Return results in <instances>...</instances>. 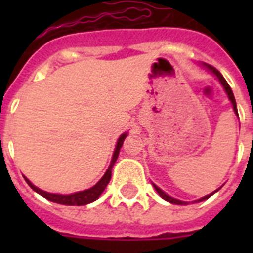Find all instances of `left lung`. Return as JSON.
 I'll return each mask as SVG.
<instances>
[{
  "label": "left lung",
  "mask_w": 253,
  "mask_h": 253,
  "mask_svg": "<svg viewBox=\"0 0 253 253\" xmlns=\"http://www.w3.org/2000/svg\"><path fill=\"white\" fill-rule=\"evenodd\" d=\"M208 68L210 69V71H211V72L214 73V75H215L216 77H218V79H219V81H220V83H222V85H223L224 90H226V93H227V94H228V98H230V101H231V102H232V106H234V110H235V113H236V114H238V109H236L235 97H234V93H232V90H231V87H230V85L227 84V81L224 80V77L222 76V75H220V72H219V71H218V69H215V68H214V67H211V65H208ZM154 188L156 189V192H158L159 194H160V196H162L163 198H164V200L168 201V202H172V204H177V205H186V204H188V202H184V201L176 200V198H172V197H169L168 194H166V193L163 192L162 189L158 188L156 185H154ZM215 192H216V190H215ZM215 192H214V193H215ZM214 193H211V194H209V196H206V197H202V198H200V200H198V201L206 200V198H209V197H211L212 194H214Z\"/></svg>",
  "instance_id": "1"
}]
</instances>
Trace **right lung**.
Returning <instances> with one entry per match:
<instances>
[{
  "mask_svg": "<svg viewBox=\"0 0 253 253\" xmlns=\"http://www.w3.org/2000/svg\"><path fill=\"white\" fill-rule=\"evenodd\" d=\"M126 138V134H123L121 138L118 139V143H117V147H115V151H114V155H113V159H111V163H110V167L107 168L106 173L103 174V177L101 180L97 182V184L90 189H86L84 192H79V193H75V194H69V196H63V194H52V193H47V192H43L41 189H38L37 186H34L31 182H30L27 178H25L26 182L29 184V186L33 190H35L37 193H39L41 196H43L44 198L47 200L52 201V202H56V204H61V205H77V206H81V205H86V204H90L93 201H95L98 198L102 192L105 190V188L109 184V181L111 178V168L114 166V163L117 162V158H118L119 155V150H121V147L123 144V140Z\"/></svg>",
  "mask_w": 253,
  "mask_h": 253,
  "instance_id": "obj_1",
  "label": "right lung"
}]
</instances>
